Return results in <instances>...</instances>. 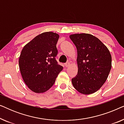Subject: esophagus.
<instances>
[{
	"label": "esophagus",
	"instance_id": "1",
	"mask_svg": "<svg viewBox=\"0 0 124 124\" xmlns=\"http://www.w3.org/2000/svg\"><path fill=\"white\" fill-rule=\"evenodd\" d=\"M69 65H70V62H67L65 64V67H68Z\"/></svg>",
	"mask_w": 124,
	"mask_h": 124
}]
</instances>
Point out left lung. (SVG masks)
<instances>
[{
  "instance_id": "8db88e82",
  "label": "left lung",
  "mask_w": 124,
  "mask_h": 124,
  "mask_svg": "<svg viewBox=\"0 0 124 124\" xmlns=\"http://www.w3.org/2000/svg\"><path fill=\"white\" fill-rule=\"evenodd\" d=\"M77 50L78 73L72 79L73 86L81 94H93L107 79L112 67L109 51L98 38L90 34L69 36Z\"/></svg>"
}]
</instances>
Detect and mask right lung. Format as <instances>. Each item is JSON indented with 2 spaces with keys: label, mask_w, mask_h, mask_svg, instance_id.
Segmentation results:
<instances>
[{
  "label": "right lung",
  "mask_w": 124,
  "mask_h": 124,
  "mask_svg": "<svg viewBox=\"0 0 124 124\" xmlns=\"http://www.w3.org/2000/svg\"><path fill=\"white\" fill-rule=\"evenodd\" d=\"M59 35L51 31L37 35L23 47L18 64L25 84L33 92L43 93L53 86L63 67L58 64Z\"/></svg>",
  "instance_id": "add662e5"
}]
</instances>
